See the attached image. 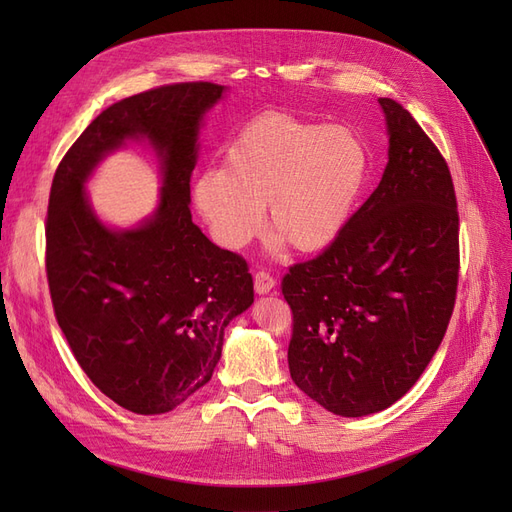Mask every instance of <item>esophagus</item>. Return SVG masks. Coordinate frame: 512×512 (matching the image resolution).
<instances>
[{"mask_svg":"<svg viewBox=\"0 0 512 512\" xmlns=\"http://www.w3.org/2000/svg\"><path fill=\"white\" fill-rule=\"evenodd\" d=\"M275 284L277 282H275V277L271 273H267V271H256L254 273V288H256L258 294L271 292L275 288Z\"/></svg>","mask_w":512,"mask_h":512,"instance_id":"34e87169","label":"esophagus"}]
</instances>
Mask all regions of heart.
<instances>
[{
  "label": "heart",
  "mask_w": 512,
  "mask_h": 512,
  "mask_svg": "<svg viewBox=\"0 0 512 512\" xmlns=\"http://www.w3.org/2000/svg\"><path fill=\"white\" fill-rule=\"evenodd\" d=\"M367 149L346 126L265 113L241 128L224 168L194 183V203L213 239L241 250L262 228L290 250L314 254L344 228L367 177Z\"/></svg>",
  "instance_id": "obj_1"
}]
</instances>
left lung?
Masks as SVG:
<instances>
[{
  "instance_id": "left-lung-1",
  "label": "left lung",
  "mask_w": 512,
  "mask_h": 512,
  "mask_svg": "<svg viewBox=\"0 0 512 512\" xmlns=\"http://www.w3.org/2000/svg\"><path fill=\"white\" fill-rule=\"evenodd\" d=\"M389 164L324 250L282 277L290 378L339 416L389 408L442 344L459 282V211L440 149L395 100H378Z\"/></svg>"
}]
</instances>
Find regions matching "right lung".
Here are the masks:
<instances>
[{
	"instance_id": "add662e5",
	"label": "right lung",
	"mask_w": 512,
	"mask_h": 512,
	"mask_svg": "<svg viewBox=\"0 0 512 512\" xmlns=\"http://www.w3.org/2000/svg\"><path fill=\"white\" fill-rule=\"evenodd\" d=\"M224 87L162 85L108 106L61 158L46 211V280L59 329L89 380L136 414H164L205 386L226 324L254 303L243 256L213 245L192 222L198 126ZM149 137L163 156L157 215L108 231L82 192L106 150Z\"/></svg>"
}]
</instances>
